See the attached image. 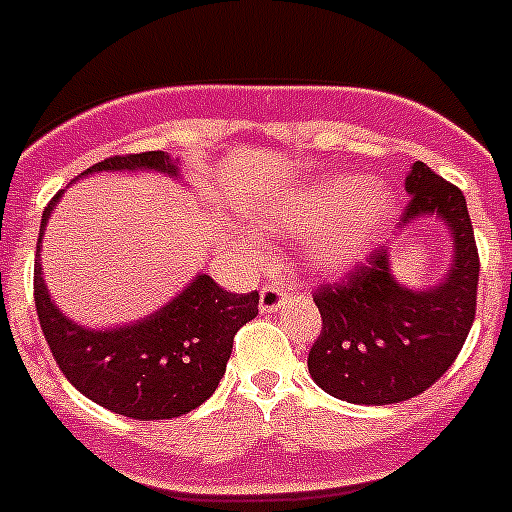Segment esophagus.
<instances>
[{
  "instance_id": "1",
  "label": "esophagus",
  "mask_w": 512,
  "mask_h": 512,
  "mask_svg": "<svg viewBox=\"0 0 512 512\" xmlns=\"http://www.w3.org/2000/svg\"><path fill=\"white\" fill-rule=\"evenodd\" d=\"M289 297V287L284 282H269L264 289H261V300H259V307L261 312H277L279 307L284 305V300Z\"/></svg>"
}]
</instances>
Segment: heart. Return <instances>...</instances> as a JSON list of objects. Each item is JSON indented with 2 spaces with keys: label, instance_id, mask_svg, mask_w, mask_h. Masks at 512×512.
Here are the masks:
<instances>
[{
  "label": "heart",
  "instance_id": "obj_1",
  "mask_svg": "<svg viewBox=\"0 0 512 512\" xmlns=\"http://www.w3.org/2000/svg\"><path fill=\"white\" fill-rule=\"evenodd\" d=\"M395 197L359 176H328L297 187L274 207L271 225L284 235H309L310 261L320 271H346L364 261L390 225Z\"/></svg>",
  "mask_w": 512,
  "mask_h": 512
}]
</instances>
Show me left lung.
<instances>
[{"label":"left lung","mask_w":512,"mask_h":512,"mask_svg":"<svg viewBox=\"0 0 512 512\" xmlns=\"http://www.w3.org/2000/svg\"><path fill=\"white\" fill-rule=\"evenodd\" d=\"M405 192L400 233L423 217L449 230L454 253L441 282L425 289L397 282L384 246L346 282L315 292L323 330L307 369L320 390L354 405H395L428 390L454 364L474 323L479 256L464 194L423 161L405 176Z\"/></svg>","instance_id":"left-lung-1"}]
</instances>
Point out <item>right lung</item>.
<instances>
[{"label": "right lung", "instance_id": "add662e5", "mask_svg": "<svg viewBox=\"0 0 512 512\" xmlns=\"http://www.w3.org/2000/svg\"><path fill=\"white\" fill-rule=\"evenodd\" d=\"M99 171H158L179 179V164L164 151L104 158ZM58 192L43 210L35 253V307L58 369L84 397L135 420H169L200 408L215 392L233 351V336L259 315V292L233 295L197 274L153 315L117 328H87L66 318L43 279L40 243Z\"/></svg>", "mask_w": 512, "mask_h": 512}]
</instances>
